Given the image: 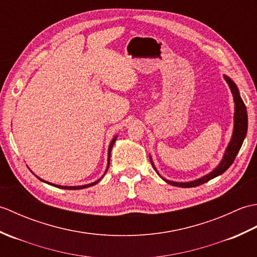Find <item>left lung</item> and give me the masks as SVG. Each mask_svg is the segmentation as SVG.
Masks as SVG:
<instances>
[{
    "label": "left lung",
    "mask_w": 257,
    "mask_h": 257,
    "mask_svg": "<svg viewBox=\"0 0 257 257\" xmlns=\"http://www.w3.org/2000/svg\"><path fill=\"white\" fill-rule=\"evenodd\" d=\"M224 78L226 80V83L228 84V87H230L232 95L234 97V102H235V113H234V130H233V135H232V139L228 144L226 151L224 154V157L221 161V163L217 166L214 170H213L211 173L206 174V176L202 177L201 179L194 180V181L191 182H173V181H169V180H165L166 182L170 183L171 185H174V187H180V188H194L198 187V185L203 184L210 180L214 179L215 177L220 176V174L224 173L228 168L231 167L232 163L234 162L236 158V155L238 154L239 149L243 145V141L245 139V136H246L247 133V111H246V107H245L244 102L242 100L241 96H239V92L236 85L233 83V81L227 77V76H224ZM152 163V161H151ZM154 166V163H152ZM155 168V166H154ZM156 170V168H155ZM157 171V170H156Z\"/></svg>",
    "instance_id": "1"
}]
</instances>
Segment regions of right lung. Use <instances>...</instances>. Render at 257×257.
<instances>
[{
	"label": "right lung",
	"instance_id": "right-lung-1",
	"mask_svg": "<svg viewBox=\"0 0 257 257\" xmlns=\"http://www.w3.org/2000/svg\"><path fill=\"white\" fill-rule=\"evenodd\" d=\"M116 139H117V137H114V138L112 139V141H111L110 146H109V149H108V166H107V169H106V172H107L108 168H109V162H110V152H111L112 146H113V144H114V141H116ZM106 172H105V173H106ZM37 178H38V177H37ZM38 179H40V178H38ZM40 180H42V179H40ZM42 181H43V182H46V181H44V180H42ZM98 182H99V180H98V181H96V182H92V183H90V184L79 185V187H62V185H55V184H52V183H50V184L54 185V187H56V188H61V189H67V190H79V189H85V188L91 187V185H94V184H96V183H98ZM46 183H48V182H46Z\"/></svg>",
	"mask_w": 257,
	"mask_h": 257
}]
</instances>
